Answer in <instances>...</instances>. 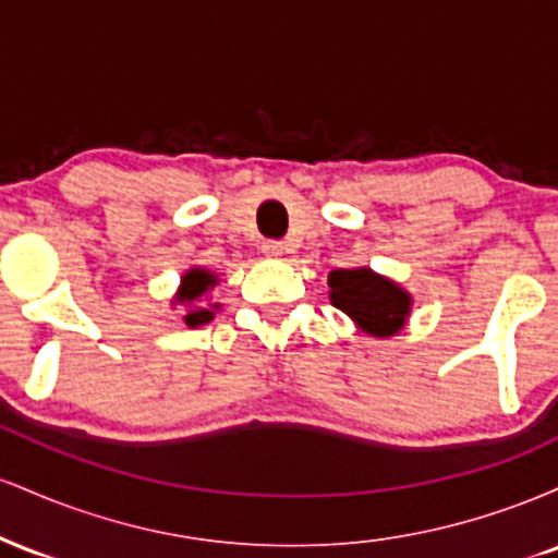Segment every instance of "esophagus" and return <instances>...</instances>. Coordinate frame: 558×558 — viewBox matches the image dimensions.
I'll return each instance as SVG.
<instances>
[{"label":"esophagus","mask_w":558,"mask_h":558,"mask_svg":"<svg viewBox=\"0 0 558 558\" xmlns=\"http://www.w3.org/2000/svg\"><path fill=\"white\" fill-rule=\"evenodd\" d=\"M262 252H265L267 254V257H275V259H278V257H283V243H280V241H265V243H262Z\"/></svg>","instance_id":"obj_1"}]
</instances>
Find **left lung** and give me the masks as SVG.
<instances>
[{"label":"left lung","mask_w":558,"mask_h":558,"mask_svg":"<svg viewBox=\"0 0 558 558\" xmlns=\"http://www.w3.org/2000/svg\"><path fill=\"white\" fill-rule=\"evenodd\" d=\"M328 286L332 304L377 338L393 336L407 319L409 304H412L409 293L367 267L332 270Z\"/></svg>","instance_id":"1"}]
</instances>
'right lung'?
Returning a JSON list of instances; mask_svg holds the SVG:
<instances>
[{
  "label": "right lung",
  "mask_w": 558,
  "mask_h": 558,
  "mask_svg": "<svg viewBox=\"0 0 558 558\" xmlns=\"http://www.w3.org/2000/svg\"><path fill=\"white\" fill-rule=\"evenodd\" d=\"M215 275L207 272V270H191L183 275V288H181V299L178 301H196L202 296L204 291H207L209 286H215ZM213 319V310H207V306H194V310H189V315H185V323L189 325H204Z\"/></svg>",
  "instance_id": "right-lung-1"
}]
</instances>
